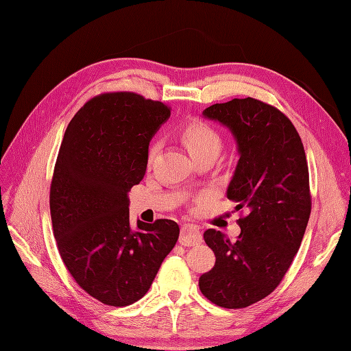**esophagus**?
Masks as SVG:
<instances>
[{"label": "esophagus", "instance_id": "esophagus-1", "mask_svg": "<svg viewBox=\"0 0 351 351\" xmlns=\"http://www.w3.org/2000/svg\"><path fill=\"white\" fill-rule=\"evenodd\" d=\"M178 241L180 244H183V246H196V244H200L202 232L199 227L193 224H184L182 227V234H180Z\"/></svg>", "mask_w": 351, "mask_h": 351}]
</instances>
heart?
Returning <instances> with one entry per match:
<instances>
[{
	"mask_svg": "<svg viewBox=\"0 0 351 351\" xmlns=\"http://www.w3.org/2000/svg\"><path fill=\"white\" fill-rule=\"evenodd\" d=\"M180 137L193 159L204 155H218L221 149V137L204 121L193 120L180 129Z\"/></svg>",
	"mask_w": 351,
	"mask_h": 351,
	"instance_id": "heart-1",
	"label": "heart"
}]
</instances>
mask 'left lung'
<instances>
[{
  "instance_id": "1",
  "label": "left lung",
  "mask_w": 351,
  "mask_h": 351,
  "mask_svg": "<svg viewBox=\"0 0 351 351\" xmlns=\"http://www.w3.org/2000/svg\"><path fill=\"white\" fill-rule=\"evenodd\" d=\"M202 115L234 137L239 161L227 197L249 214L239 219L236 241L214 228L204 232L217 261L200 275L199 289L212 303L240 309L277 289L300 247L311 215L309 169L299 133L271 105L232 99Z\"/></svg>"
}]
</instances>
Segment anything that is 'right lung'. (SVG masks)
I'll use <instances>...</instances> for the list:
<instances>
[{"mask_svg": "<svg viewBox=\"0 0 351 351\" xmlns=\"http://www.w3.org/2000/svg\"><path fill=\"white\" fill-rule=\"evenodd\" d=\"M169 119L162 102L104 93L73 117L61 142L49 208L61 259L95 299L129 306L147 293L176 246V221L132 226L129 192L146 171L149 143Z\"/></svg>", "mask_w": 351, "mask_h": 351, "instance_id": "right-lung-1", "label": "right lung"}]
</instances>
